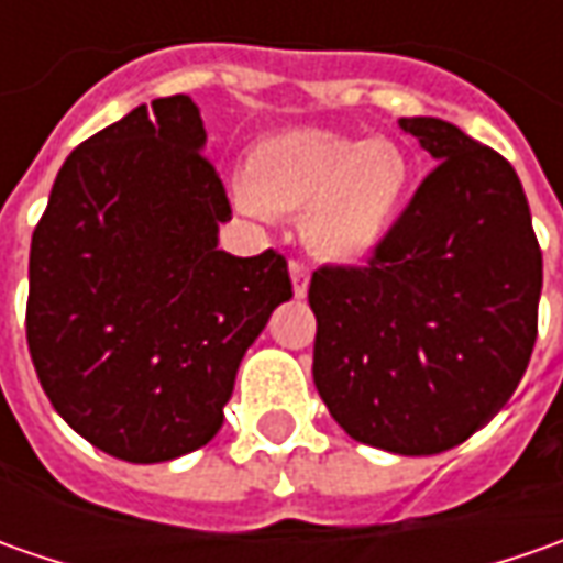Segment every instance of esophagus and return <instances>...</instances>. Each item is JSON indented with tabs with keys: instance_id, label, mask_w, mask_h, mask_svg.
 I'll use <instances>...</instances> for the list:
<instances>
[{
	"instance_id": "1",
	"label": "esophagus",
	"mask_w": 563,
	"mask_h": 563,
	"mask_svg": "<svg viewBox=\"0 0 563 563\" xmlns=\"http://www.w3.org/2000/svg\"><path fill=\"white\" fill-rule=\"evenodd\" d=\"M291 285H294V294L297 297H303L307 294V288H310V266L303 263V260H291Z\"/></svg>"
}]
</instances>
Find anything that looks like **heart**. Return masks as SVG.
<instances>
[{"label": "heart", "mask_w": 563, "mask_h": 563, "mask_svg": "<svg viewBox=\"0 0 563 563\" xmlns=\"http://www.w3.org/2000/svg\"><path fill=\"white\" fill-rule=\"evenodd\" d=\"M413 181L398 143L325 128H291L250 150L238 203L247 212H303L307 244L329 260H360L388 238Z\"/></svg>", "instance_id": "heart-1"}]
</instances>
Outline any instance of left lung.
<instances>
[{
    "instance_id": "1",
    "label": "left lung",
    "mask_w": 563,
    "mask_h": 563,
    "mask_svg": "<svg viewBox=\"0 0 563 563\" xmlns=\"http://www.w3.org/2000/svg\"><path fill=\"white\" fill-rule=\"evenodd\" d=\"M435 168L366 266L310 278L313 382L338 426L395 454H442L527 373L542 250L514 165L442 119H400Z\"/></svg>"
}]
</instances>
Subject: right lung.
Returning a JSON list of instances; mask_svg holds the SVG:
<instances>
[{
	"label": "right lung",
	"mask_w": 563,
	"mask_h": 563,
	"mask_svg": "<svg viewBox=\"0 0 563 563\" xmlns=\"http://www.w3.org/2000/svg\"><path fill=\"white\" fill-rule=\"evenodd\" d=\"M200 109L153 99L65 159L33 228L27 347L58 417L99 451L159 464L225 420L241 357L291 297L278 250L231 256Z\"/></svg>",
	"instance_id": "obj_1"
}]
</instances>
